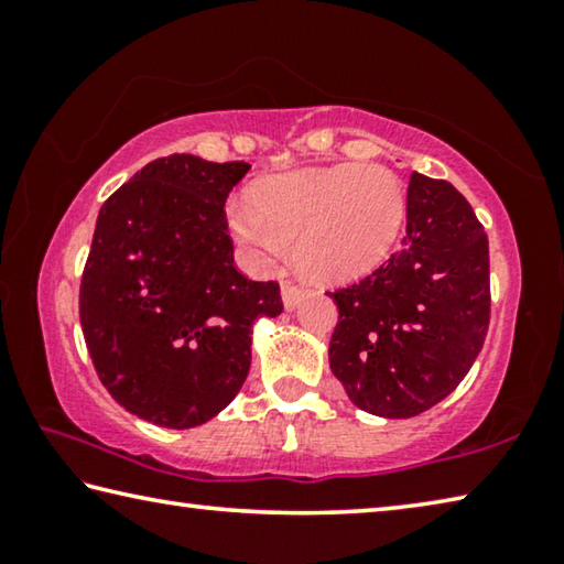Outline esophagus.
Masks as SVG:
<instances>
[{
	"label": "esophagus",
	"mask_w": 564,
	"mask_h": 564,
	"mask_svg": "<svg viewBox=\"0 0 564 564\" xmlns=\"http://www.w3.org/2000/svg\"><path fill=\"white\" fill-rule=\"evenodd\" d=\"M281 291H283V303H285V308H289V311H293L305 295V289H301V285L293 283V281H283Z\"/></svg>",
	"instance_id": "34e87169"
}]
</instances>
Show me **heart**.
I'll return each instance as SVG.
<instances>
[{"instance_id": "1", "label": "heart", "mask_w": 564, "mask_h": 564, "mask_svg": "<svg viewBox=\"0 0 564 564\" xmlns=\"http://www.w3.org/2000/svg\"><path fill=\"white\" fill-rule=\"evenodd\" d=\"M405 218V188L383 166L340 164L263 181L228 208L238 241L263 263L283 248L316 279H352L388 256Z\"/></svg>"}]
</instances>
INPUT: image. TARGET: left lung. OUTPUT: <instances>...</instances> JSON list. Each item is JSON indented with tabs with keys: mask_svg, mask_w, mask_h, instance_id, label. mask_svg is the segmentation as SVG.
<instances>
[{
	"mask_svg": "<svg viewBox=\"0 0 564 564\" xmlns=\"http://www.w3.org/2000/svg\"><path fill=\"white\" fill-rule=\"evenodd\" d=\"M328 293L330 370L348 398L373 415H420L453 393L488 336V234L453 184L413 174L398 251Z\"/></svg>",
	"mask_w": 564,
	"mask_h": 564,
	"instance_id": "1",
	"label": "left lung"
}]
</instances>
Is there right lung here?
Returning <instances> with one entry per match:
<instances>
[{"mask_svg":"<svg viewBox=\"0 0 564 564\" xmlns=\"http://www.w3.org/2000/svg\"><path fill=\"white\" fill-rule=\"evenodd\" d=\"M251 164L171 154L104 202L79 285L97 376L129 413L196 427L251 368V326L283 311L281 285L234 263L226 198Z\"/></svg>","mask_w":564,"mask_h":564,"instance_id":"right-lung-1","label":"right lung"}]
</instances>
